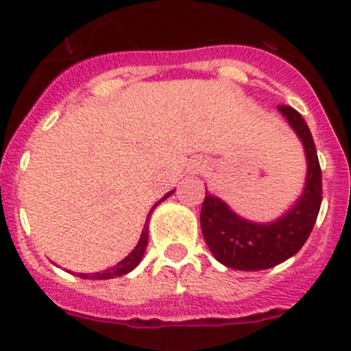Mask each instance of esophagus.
Masks as SVG:
<instances>
[{
    "instance_id": "esophagus-1",
    "label": "esophagus",
    "mask_w": 351,
    "mask_h": 351,
    "mask_svg": "<svg viewBox=\"0 0 351 351\" xmlns=\"http://www.w3.org/2000/svg\"><path fill=\"white\" fill-rule=\"evenodd\" d=\"M202 168H204V165H202V162H195V165H193V173H198Z\"/></svg>"
}]
</instances>
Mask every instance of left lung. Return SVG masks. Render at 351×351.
Listing matches in <instances>:
<instances>
[{
  "instance_id": "left-lung-1",
  "label": "left lung",
  "mask_w": 351,
  "mask_h": 351,
  "mask_svg": "<svg viewBox=\"0 0 351 351\" xmlns=\"http://www.w3.org/2000/svg\"><path fill=\"white\" fill-rule=\"evenodd\" d=\"M285 117L304 144L307 159L306 186L302 195L277 221L268 224L246 221L221 198L205 190L200 226L205 243L215 260L234 270H267L297 253L309 238L323 200V178L313 134L297 110L280 105Z\"/></svg>"
}]
</instances>
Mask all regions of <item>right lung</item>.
<instances>
[{"mask_svg":"<svg viewBox=\"0 0 351 351\" xmlns=\"http://www.w3.org/2000/svg\"><path fill=\"white\" fill-rule=\"evenodd\" d=\"M171 193H173V192L166 193V195L162 197L159 202H156L154 207L151 208L149 214H147V221H146V224H144L143 234H141L139 243H137V246L134 247L132 251H130L129 256H125L122 261H120V263L113 265V267L108 268V270L97 271V274H76L77 277H81V278H90V280H107V278L122 277V275H125V274H129V271H132L134 268H136L137 265L141 263V260H143V256H144V251H146L147 238H149V236H147V234H149V215H151V212L154 210L156 205H159L162 200H166V198L171 195Z\"/></svg>","mask_w":351,"mask_h":351,"instance_id":"obj_1","label":"right lung"}]
</instances>
